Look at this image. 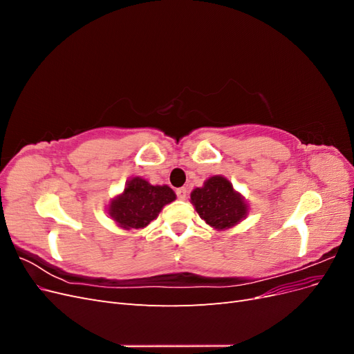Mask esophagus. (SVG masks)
Returning <instances> with one entry per match:
<instances>
[{
	"mask_svg": "<svg viewBox=\"0 0 354 354\" xmlns=\"http://www.w3.org/2000/svg\"><path fill=\"white\" fill-rule=\"evenodd\" d=\"M176 194H177V198H178V199H186V196H187V189H186V187H180V189L176 190Z\"/></svg>",
	"mask_w": 354,
	"mask_h": 354,
	"instance_id": "1",
	"label": "esophagus"
}]
</instances>
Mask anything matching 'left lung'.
Here are the masks:
<instances>
[{
	"label": "left lung",
	"mask_w": 354,
	"mask_h": 354,
	"mask_svg": "<svg viewBox=\"0 0 354 354\" xmlns=\"http://www.w3.org/2000/svg\"><path fill=\"white\" fill-rule=\"evenodd\" d=\"M190 202L199 217L217 230L236 226L248 214V205L242 195L223 176H212L202 187H196L190 194Z\"/></svg>",
	"instance_id": "left-lung-1"
}]
</instances>
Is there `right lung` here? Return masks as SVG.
<instances>
[{
  "label": "right lung",
  "mask_w": 354,
  "mask_h": 354,
  "mask_svg": "<svg viewBox=\"0 0 354 354\" xmlns=\"http://www.w3.org/2000/svg\"><path fill=\"white\" fill-rule=\"evenodd\" d=\"M174 199L176 194L171 187L153 186L142 177H134L127 181L122 194L111 201L108 212L124 230L143 229Z\"/></svg>",
  "instance_id": "right-lung-1"
}]
</instances>
